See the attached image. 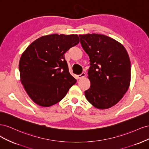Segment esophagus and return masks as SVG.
Returning a JSON list of instances; mask_svg holds the SVG:
<instances>
[{
	"mask_svg": "<svg viewBox=\"0 0 149 149\" xmlns=\"http://www.w3.org/2000/svg\"><path fill=\"white\" fill-rule=\"evenodd\" d=\"M85 75H86V74H85L84 73H82L81 74H79V75H76V79H79L82 78L84 77Z\"/></svg>",
	"mask_w": 149,
	"mask_h": 149,
	"instance_id": "34e87169",
	"label": "esophagus"
}]
</instances>
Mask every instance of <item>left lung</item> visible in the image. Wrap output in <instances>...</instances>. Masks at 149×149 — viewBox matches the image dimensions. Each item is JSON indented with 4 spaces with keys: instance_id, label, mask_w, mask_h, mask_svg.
<instances>
[{
    "instance_id": "1",
    "label": "left lung",
    "mask_w": 149,
    "mask_h": 149,
    "mask_svg": "<svg viewBox=\"0 0 149 149\" xmlns=\"http://www.w3.org/2000/svg\"><path fill=\"white\" fill-rule=\"evenodd\" d=\"M80 43L89 57L88 71L90 88L85 96L97 109L118 103L127 92L130 81V61L123 45L100 34L79 35Z\"/></svg>"
}]
</instances>
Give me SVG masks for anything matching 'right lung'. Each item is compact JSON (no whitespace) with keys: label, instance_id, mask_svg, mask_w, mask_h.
<instances>
[{"label":"right lung","instance_id":"add662e5","mask_svg":"<svg viewBox=\"0 0 149 149\" xmlns=\"http://www.w3.org/2000/svg\"><path fill=\"white\" fill-rule=\"evenodd\" d=\"M79 42L77 35L43 36L22 53L19 62L21 83L34 102L43 107L55 104L76 83L64 55Z\"/></svg>","mask_w":149,"mask_h":149}]
</instances>
